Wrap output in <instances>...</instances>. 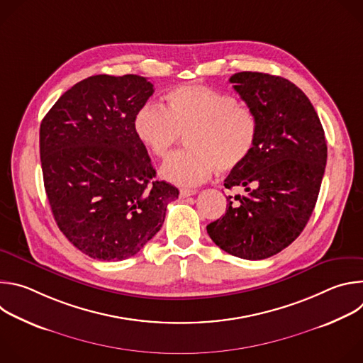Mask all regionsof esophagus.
I'll return each mask as SVG.
<instances>
[{
  "label": "esophagus",
  "mask_w": 363,
  "mask_h": 363,
  "mask_svg": "<svg viewBox=\"0 0 363 363\" xmlns=\"http://www.w3.org/2000/svg\"><path fill=\"white\" fill-rule=\"evenodd\" d=\"M195 194H196L195 189H181L179 191L181 198H186V196H191V195H195Z\"/></svg>",
  "instance_id": "esophagus-1"
}]
</instances>
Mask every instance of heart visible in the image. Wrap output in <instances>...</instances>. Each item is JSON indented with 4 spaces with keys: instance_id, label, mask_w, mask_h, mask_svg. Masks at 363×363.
<instances>
[{
    "instance_id": "1",
    "label": "heart",
    "mask_w": 363,
    "mask_h": 363,
    "mask_svg": "<svg viewBox=\"0 0 363 363\" xmlns=\"http://www.w3.org/2000/svg\"><path fill=\"white\" fill-rule=\"evenodd\" d=\"M165 108L147 103L135 118L139 140L158 158H167L186 135L189 149L175 153L161 175L179 186H195L216 169L230 172L251 155L258 122L234 96L201 84H188L167 94Z\"/></svg>"
}]
</instances>
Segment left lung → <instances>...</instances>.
I'll use <instances>...</instances> for the list:
<instances>
[{
    "mask_svg": "<svg viewBox=\"0 0 363 363\" xmlns=\"http://www.w3.org/2000/svg\"><path fill=\"white\" fill-rule=\"evenodd\" d=\"M234 90L258 122L248 160L224 181L242 186L237 203L206 225L211 240L231 255L263 260L290 245L312 216L325 175L328 145L308 97L280 76L241 72L230 77Z\"/></svg>",
    "mask_w": 363,
    "mask_h": 363,
    "instance_id": "8db88e82",
    "label": "left lung"
}]
</instances>
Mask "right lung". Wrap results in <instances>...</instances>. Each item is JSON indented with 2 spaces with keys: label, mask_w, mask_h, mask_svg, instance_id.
<instances>
[{
  "label": "right lung",
  "mask_w": 363,
  "mask_h": 363,
  "mask_svg": "<svg viewBox=\"0 0 363 363\" xmlns=\"http://www.w3.org/2000/svg\"><path fill=\"white\" fill-rule=\"evenodd\" d=\"M153 84L136 74H97L60 96L40 125L51 213L66 238L103 262L135 255L157 234L178 188L155 181L136 113Z\"/></svg>",
  "instance_id": "1"
}]
</instances>
